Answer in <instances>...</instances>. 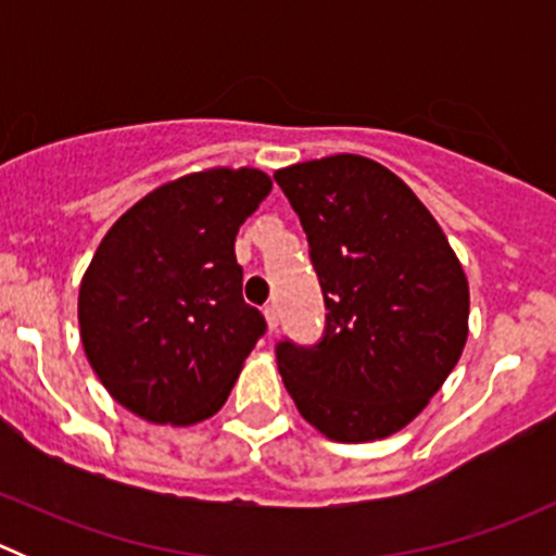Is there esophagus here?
Here are the masks:
<instances>
[{
    "label": "esophagus",
    "instance_id": "1",
    "mask_svg": "<svg viewBox=\"0 0 556 556\" xmlns=\"http://www.w3.org/2000/svg\"><path fill=\"white\" fill-rule=\"evenodd\" d=\"M263 314H266L268 330H277V325H279V309H277V304H266V309H263Z\"/></svg>",
    "mask_w": 556,
    "mask_h": 556
}]
</instances>
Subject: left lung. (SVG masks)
Returning a JSON list of instances; mask_svg holds the SVG:
<instances>
[{
	"mask_svg": "<svg viewBox=\"0 0 556 556\" xmlns=\"http://www.w3.org/2000/svg\"><path fill=\"white\" fill-rule=\"evenodd\" d=\"M309 239L325 299L317 344H277L301 417L341 444L387 439L441 390L468 339V279L401 177L363 155L274 174Z\"/></svg>",
	"mask_w": 556,
	"mask_h": 556,
	"instance_id": "left-lung-1",
	"label": "left lung"
}]
</instances>
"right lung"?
Listing matches in <instances>:
<instances>
[{
	"label": "right lung",
	"instance_id": "obj_1",
	"mask_svg": "<svg viewBox=\"0 0 556 556\" xmlns=\"http://www.w3.org/2000/svg\"><path fill=\"white\" fill-rule=\"evenodd\" d=\"M271 190L257 169L161 185L106 231L80 282V339L112 397L155 425L220 412L266 319L242 299L239 226Z\"/></svg>",
	"mask_w": 556,
	"mask_h": 556
}]
</instances>
